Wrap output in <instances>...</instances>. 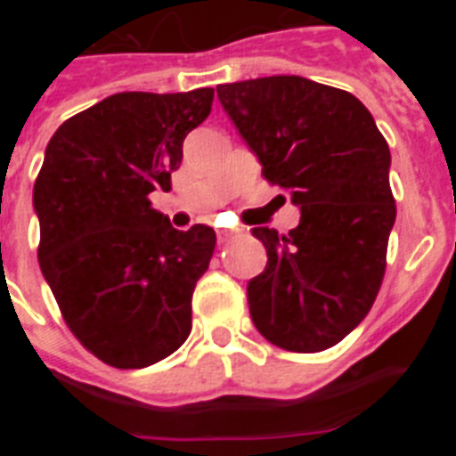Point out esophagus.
Wrapping results in <instances>:
<instances>
[{"mask_svg": "<svg viewBox=\"0 0 456 456\" xmlns=\"http://www.w3.org/2000/svg\"><path fill=\"white\" fill-rule=\"evenodd\" d=\"M235 235H237V231H224V228H221V231H216V240H219V244H225V241L232 240Z\"/></svg>", "mask_w": 456, "mask_h": 456, "instance_id": "34e87169", "label": "esophagus"}]
</instances>
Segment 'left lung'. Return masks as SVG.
Returning a JSON list of instances; mask_svg holds the SVG:
<instances>
[{
    "label": "left lung",
    "instance_id": "8db88e82",
    "mask_svg": "<svg viewBox=\"0 0 456 456\" xmlns=\"http://www.w3.org/2000/svg\"><path fill=\"white\" fill-rule=\"evenodd\" d=\"M263 164L301 208L288 235L253 228L267 267L248 283L256 329L288 352L333 347L372 308L386 273L395 199L390 151L352 93L297 75L216 86Z\"/></svg>",
    "mask_w": 456,
    "mask_h": 456
}]
</instances>
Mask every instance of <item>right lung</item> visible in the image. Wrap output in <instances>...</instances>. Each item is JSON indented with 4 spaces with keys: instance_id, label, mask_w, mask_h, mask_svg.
<instances>
[{
    "instance_id": "obj_1",
    "label": "right lung",
    "mask_w": 456,
    "mask_h": 456,
    "mask_svg": "<svg viewBox=\"0 0 456 456\" xmlns=\"http://www.w3.org/2000/svg\"><path fill=\"white\" fill-rule=\"evenodd\" d=\"M215 88L116 93L54 132L34 184L38 263L63 322L102 363L146 368L191 331V294L216 247L209 225L175 231L151 203L171 189L183 141Z\"/></svg>"
}]
</instances>
